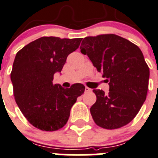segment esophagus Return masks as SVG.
Returning <instances> with one entry per match:
<instances>
[{"label": "esophagus", "mask_w": 158, "mask_h": 158, "mask_svg": "<svg viewBox=\"0 0 158 158\" xmlns=\"http://www.w3.org/2000/svg\"><path fill=\"white\" fill-rule=\"evenodd\" d=\"M89 92H92V89H91L90 88L86 86V87H85V93H89Z\"/></svg>", "instance_id": "esophagus-1"}]
</instances>
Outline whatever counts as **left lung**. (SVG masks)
Listing matches in <instances>:
<instances>
[{
    "instance_id": "obj_1",
    "label": "left lung",
    "mask_w": 158,
    "mask_h": 158,
    "mask_svg": "<svg viewBox=\"0 0 158 158\" xmlns=\"http://www.w3.org/2000/svg\"><path fill=\"white\" fill-rule=\"evenodd\" d=\"M80 50L108 82L107 94L93 90L97 101L90 113L95 123L106 129L127 125L140 110L148 89L150 70L141 50L115 34L85 37Z\"/></svg>"
}]
</instances>
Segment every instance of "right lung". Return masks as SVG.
<instances>
[{"label":"right lung","instance_id":"add662e5","mask_svg":"<svg viewBox=\"0 0 158 158\" xmlns=\"http://www.w3.org/2000/svg\"><path fill=\"white\" fill-rule=\"evenodd\" d=\"M81 41L44 36L16 54L11 72L15 99L28 122L40 130L52 132L65 126L71 108L84 93L81 83L66 89L53 83L54 73L61 72Z\"/></svg>","mask_w":158,"mask_h":158}]
</instances>
